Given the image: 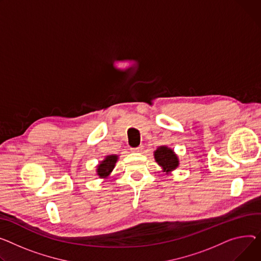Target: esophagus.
Segmentation results:
<instances>
[{
	"mask_svg": "<svg viewBox=\"0 0 261 261\" xmlns=\"http://www.w3.org/2000/svg\"><path fill=\"white\" fill-rule=\"evenodd\" d=\"M143 150H144V147H143V146H138V147L132 149L133 152H143Z\"/></svg>",
	"mask_w": 261,
	"mask_h": 261,
	"instance_id": "obj_1",
	"label": "esophagus"
}]
</instances>
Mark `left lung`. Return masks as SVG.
<instances>
[{
	"label": "left lung",
	"mask_w": 261,
	"mask_h": 261,
	"mask_svg": "<svg viewBox=\"0 0 261 261\" xmlns=\"http://www.w3.org/2000/svg\"><path fill=\"white\" fill-rule=\"evenodd\" d=\"M155 161L158 162L160 166L164 168L166 172L173 171L177 168L178 166V159L173 152V150L167 148V147H160L158 150L154 152Z\"/></svg>",
	"instance_id": "left-lung-1"
}]
</instances>
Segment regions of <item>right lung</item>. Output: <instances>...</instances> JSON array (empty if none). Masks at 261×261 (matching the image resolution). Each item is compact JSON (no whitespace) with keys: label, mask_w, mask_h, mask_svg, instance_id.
<instances>
[{"label":"right lung","mask_w":261,"mask_h":261,"mask_svg":"<svg viewBox=\"0 0 261 261\" xmlns=\"http://www.w3.org/2000/svg\"><path fill=\"white\" fill-rule=\"evenodd\" d=\"M117 161L116 155H109L105 159V161L101 162L97 167V175L99 177H106L110 174V172L113 170L115 163Z\"/></svg>","instance_id":"obj_1"}]
</instances>
